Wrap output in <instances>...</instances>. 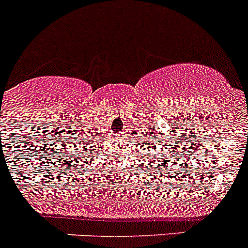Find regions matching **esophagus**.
<instances>
[{
  "instance_id": "esophagus-1",
  "label": "esophagus",
  "mask_w": 248,
  "mask_h": 248,
  "mask_svg": "<svg viewBox=\"0 0 248 248\" xmlns=\"http://www.w3.org/2000/svg\"><path fill=\"white\" fill-rule=\"evenodd\" d=\"M119 137H121V134H119Z\"/></svg>"
}]
</instances>
